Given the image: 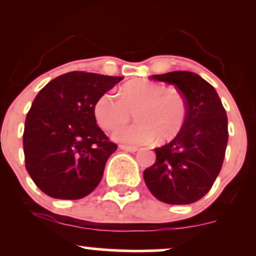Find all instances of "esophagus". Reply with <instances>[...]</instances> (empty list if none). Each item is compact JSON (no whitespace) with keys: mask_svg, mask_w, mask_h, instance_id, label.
Wrapping results in <instances>:
<instances>
[{"mask_svg":"<svg viewBox=\"0 0 256 256\" xmlns=\"http://www.w3.org/2000/svg\"><path fill=\"white\" fill-rule=\"evenodd\" d=\"M120 149H122V150L128 152H136L138 150L137 146H120Z\"/></svg>","mask_w":256,"mask_h":256,"instance_id":"34e87169","label":"esophagus"}]
</instances>
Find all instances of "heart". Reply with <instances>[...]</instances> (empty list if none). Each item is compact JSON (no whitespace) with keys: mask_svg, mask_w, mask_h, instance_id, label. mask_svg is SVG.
Listing matches in <instances>:
<instances>
[{"mask_svg":"<svg viewBox=\"0 0 256 256\" xmlns=\"http://www.w3.org/2000/svg\"><path fill=\"white\" fill-rule=\"evenodd\" d=\"M134 112L137 122L114 130L112 138L124 144H146L155 138L172 140L183 130L188 119V102L176 89L152 80H134L119 90V98L102 94L94 107L96 122L106 130L124 124Z\"/></svg>","mask_w":256,"mask_h":256,"instance_id":"obj_1","label":"heart"}]
</instances>
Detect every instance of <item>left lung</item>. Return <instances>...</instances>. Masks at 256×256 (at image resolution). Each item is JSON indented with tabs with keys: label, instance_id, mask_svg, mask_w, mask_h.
<instances>
[{
	"label": "left lung",
	"instance_id": "1",
	"mask_svg": "<svg viewBox=\"0 0 256 256\" xmlns=\"http://www.w3.org/2000/svg\"><path fill=\"white\" fill-rule=\"evenodd\" d=\"M152 78L174 85L189 112L183 130L154 149L156 160L143 177L158 201L192 204L210 192L222 170L228 140L226 112L216 89L196 73L173 71Z\"/></svg>",
	"mask_w": 256,
	"mask_h": 256
}]
</instances>
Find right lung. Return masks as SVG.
Returning a JSON list of instances; mask_svg holds the SVG:
<instances>
[{"mask_svg":"<svg viewBox=\"0 0 256 256\" xmlns=\"http://www.w3.org/2000/svg\"><path fill=\"white\" fill-rule=\"evenodd\" d=\"M122 77L68 72L49 82L25 120V164L44 194L79 200L95 190L108 158L116 150L96 124V101Z\"/></svg>","mask_w":256,"mask_h":256,"instance_id":"add662e5","label":"right lung"}]
</instances>
